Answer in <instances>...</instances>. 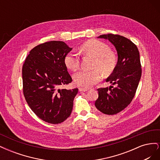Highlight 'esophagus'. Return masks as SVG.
<instances>
[{
    "mask_svg": "<svg viewBox=\"0 0 160 160\" xmlns=\"http://www.w3.org/2000/svg\"><path fill=\"white\" fill-rule=\"evenodd\" d=\"M79 91H81V92H85V91H88V89H85V88H80L79 89Z\"/></svg>",
    "mask_w": 160,
    "mask_h": 160,
    "instance_id": "1",
    "label": "esophagus"
}]
</instances>
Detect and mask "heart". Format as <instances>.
Segmentation results:
<instances>
[{
  "mask_svg": "<svg viewBox=\"0 0 160 160\" xmlns=\"http://www.w3.org/2000/svg\"><path fill=\"white\" fill-rule=\"evenodd\" d=\"M81 49L85 55L95 57L93 70L81 69L73 75L75 83L84 88H89L101 80V72L105 75H109L115 69L118 58L115 52L110 50L106 43L98 40L92 39L85 42ZM80 57L75 51L67 52L64 58L65 66L70 70L75 71L79 66Z\"/></svg>",
  "mask_w": 160,
  "mask_h": 160,
  "instance_id": "heart-1",
  "label": "heart"
}]
</instances>
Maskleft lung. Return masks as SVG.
Wrapping results in <instances>:
<instances>
[{
    "label": "left lung",
    "instance_id": "left-lung-1",
    "mask_svg": "<svg viewBox=\"0 0 160 160\" xmlns=\"http://www.w3.org/2000/svg\"><path fill=\"white\" fill-rule=\"evenodd\" d=\"M99 38L108 39L115 46L118 61L115 69L106 79L115 87L99 88L95 105L103 113L115 115L128 107L136 93L142 76L139 52L137 46L123 36L109 33Z\"/></svg>",
    "mask_w": 160,
    "mask_h": 160
}]
</instances>
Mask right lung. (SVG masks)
<instances>
[{"label":"right lung","mask_w":160,"mask_h":160,"mask_svg":"<svg viewBox=\"0 0 160 160\" xmlns=\"http://www.w3.org/2000/svg\"><path fill=\"white\" fill-rule=\"evenodd\" d=\"M63 41H52L34 47L22 65V90L31 110L51 124L63 122L71 113L78 89H59L72 82L64 58L71 51Z\"/></svg>","instance_id":"obj_1"}]
</instances>
